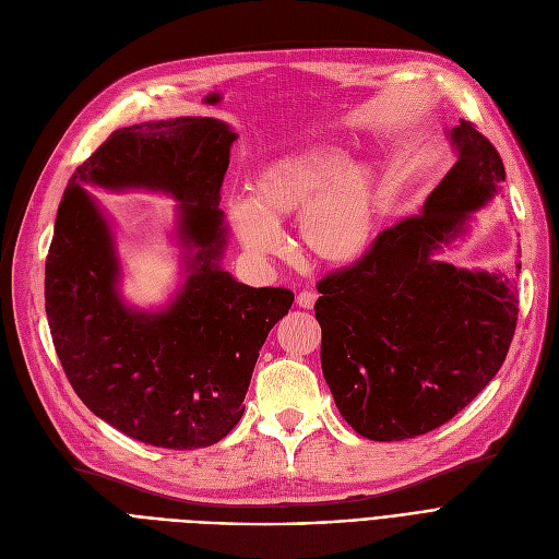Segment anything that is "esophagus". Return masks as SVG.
<instances>
[{
  "label": "esophagus",
  "instance_id": "esophagus-1",
  "mask_svg": "<svg viewBox=\"0 0 559 559\" xmlns=\"http://www.w3.org/2000/svg\"><path fill=\"white\" fill-rule=\"evenodd\" d=\"M314 301H317V292H312V289H304L297 295V306L299 308H312Z\"/></svg>",
  "mask_w": 559,
  "mask_h": 559
}]
</instances>
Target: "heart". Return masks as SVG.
I'll list each match as a JSON object with an SVG mask.
<instances>
[{"label": "heart", "mask_w": 559, "mask_h": 559, "mask_svg": "<svg viewBox=\"0 0 559 559\" xmlns=\"http://www.w3.org/2000/svg\"><path fill=\"white\" fill-rule=\"evenodd\" d=\"M228 215L240 242L258 255L283 253L281 224L301 215L299 242L326 264L354 262L369 247L378 188L365 165H346L337 150L306 146L272 158L251 181V203L233 201Z\"/></svg>", "instance_id": "heart-1"}]
</instances>
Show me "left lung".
<instances>
[{"mask_svg": "<svg viewBox=\"0 0 559 559\" xmlns=\"http://www.w3.org/2000/svg\"><path fill=\"white\" fill-rule=\"evenodd\" d=\"M457 160L421 215L380 230L369 249L317 283L321 369L344 421L373 442L426 435L472 403L503 367L516 287L432 260L466 215L498 192L496 146L460 120Z\"/></svg>", "mask_w": 559, "mask_h": 559, "instance_id": "1", "label": "left lung"}]
</instances>
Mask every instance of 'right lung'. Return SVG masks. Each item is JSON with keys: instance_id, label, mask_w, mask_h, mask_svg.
Returning <instances> with one entry per match:
<instances>
[{"instance_id": "1", "label": "right lung", "mask_w": 559, "mask_h": 559, "mask_svg": "<svg viewBox=\"0 0 559 559\" xmlns=\"http://www.w3.org/2000/svg\"><path fill=\"white\" fill-rule=\"evenodd\" d=\"M235 133L213 117H176L112 131L58 203L45 260V312L56 356L87 409L138 442L190 451L217 444L245 413L258 350L295 292L249 287L219 270L222 181ZM144 185L183 200L182 239L200 251L165 313L116 297L105 223L79 188Z\"/></svg>"}]
</instances>
